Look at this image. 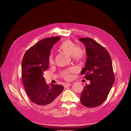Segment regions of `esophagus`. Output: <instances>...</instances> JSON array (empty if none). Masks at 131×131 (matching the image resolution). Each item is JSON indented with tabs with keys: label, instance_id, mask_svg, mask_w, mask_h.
<instances>
[{
	"label": "esophagus",
	"instance_id": "obj_1",
	"mask_svg": "<svg viewBox=\"0 0 131 131\" xmlns=\"http://www.w3.org/2000/svg\"><path fill=\"white\" fill-rule=\"evenodd\" d=\"M70 85H71V84L70 83H65V84H64V88H67V87H68V86H69Z\"/></svg>",
	"mask_w": 131,
	"mask_h": 131
}]
</instances>
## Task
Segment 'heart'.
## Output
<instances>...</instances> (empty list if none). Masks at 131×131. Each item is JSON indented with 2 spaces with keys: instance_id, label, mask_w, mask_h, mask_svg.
<instances>
[{
  "instance_id": "b5f03b06",
  "label": "heart",
  "mask_w": 131,
  "mask_h": 131,
  "mask_svg": "<svg viewBox=\"0 0 131 131\" xmlns=\"http://www.w3.org/2000/svg\"><path fill=\"white\" fill-rule=\"evenodd\" d=\"M60 49L66 54L71 56L73 59L76 61H81L85 57L86 52L81 46L76 45L73 42L67 40L63 41L60 46ZM54 56L51 54L49 58V62L50 64L54 63ZM75 71V69L71 68L62 73V76L66 80H70L71 78V73Z\"/></svg>"
}]
</instances>
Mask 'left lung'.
<instances>
[{
	"label": "left lung",
	"instance_id": "obj_1",
	"mask_svg": "<svg viewBox=\"0 0 131 131\" xmlns=\"http://www.w3.org/2000/svg\"><path fill=\"white\" fill-rule=\"evenodd\" d=\"M79 40L84 44L88 57L81 74L90 81L84 87L80 101L86 107H96L106 100L114 83L113 64L109 52L98 42L87 37Z\"/></svg>",
	"mask_w": 131,
	"mask_h": 131
}]
</instances>
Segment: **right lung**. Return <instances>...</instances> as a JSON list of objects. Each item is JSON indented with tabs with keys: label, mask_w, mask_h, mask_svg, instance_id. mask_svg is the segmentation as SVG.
<instances>
[{
	"label": "right lung",
	"mask_w": 131,
	"mask_h": 131,
	"mask_svg": "<svg viewBox=\"0 0 131 131\" xmlns=\"http://www.w3.org/2000/svg\"><path fill=\"white\" fill-rule=\"evenodd\" d=\"M61 38L53 37L45 38L32 46L25 52L22 62V78L30 100L39 107L50 109L58 101L64 86L46 83L42 74L49 67L50 51Z\"/></svg>",
	"instance_id": "1"
}]
</instances>
